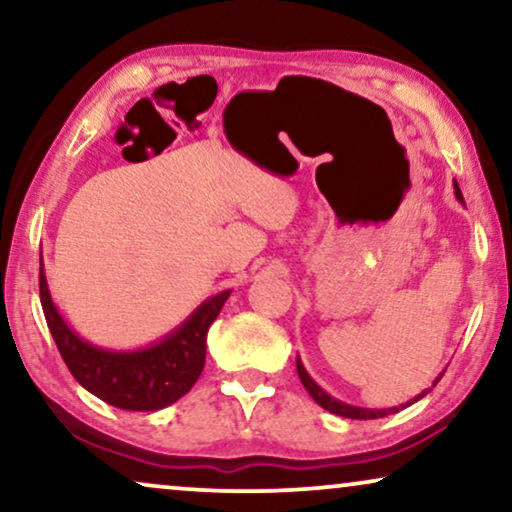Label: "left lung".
<instances>
[{
	"mask_svg": "<svg viewBox=\"0 0 512 512\" xmlns=\"http://www.w3.org/2000/svg\"><path fill=\"white\" fill-rule=\"evenodd\" d=\"M454 195H457V200L461 202V205H464V195H461L457 181H454ZM296 368H298V377H300V382H303V387L307 389V394H310V396L314 398V401H317L324 410L333 412V415L347 417V419H380V417L394 415V412L403 410V408H408V405L417 403L419 398H424L426 394H429V389H424L422 394H417L415 398H410L408 403L398 405V408H396V405H394V408H380V410H377V408H359V405H349V403H345V401H338V398L331 396V394H328V391L321 389L319 384L312 380L310 373H307V370H305L303 361H300V356H296ZM443 373H445V370H443ZM443 373H440V375L436 377V380H433V387H436V382L440 380V377H443Z\"/></svg>",
	"mask_w": 512,
	"mask_h": 512,
	"instance_id": "obj_1",
	"label": "left lung"
}]
</instances>
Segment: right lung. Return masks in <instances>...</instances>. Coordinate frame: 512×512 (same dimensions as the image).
I'll return each mask as SVG.
<instances>
[{
    "label": "right lung",
    "instance_id": "right-lung-1",
    "mask_svg": "<svg viewBox=\"0 0 512 512\" xmlns=\"http://www.w3.org/2000/svg\"><path fill=\"white\" fill-rule=\"evenodd\" d=\"M39 265V293L48 331L69 373L83 389L114 408L132 412L163 410L191 391L205 368L207 331L230 298V291L202 300L188 319L151 345L107 349L83 340L67 324L48 291L44 261Z\"/></svg>",
    "mask_w": 512,
    "mask_h": 512
}]
</instances>
